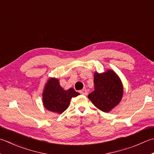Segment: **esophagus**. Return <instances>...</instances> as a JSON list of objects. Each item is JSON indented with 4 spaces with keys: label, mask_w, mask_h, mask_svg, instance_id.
I'll list each match as a JSON object with an SVG mask.
<instances>
[{
    "label": "esophagus",
    "mask_w": 154,
    "mask_h": 154,
    "mask_svg": "<svg viewBox=\"0 0 154 154\" xmlns=\"http://www.w3.org/2000/svg\"><path fill=\"white\" fill-rule=\"evenodd\" d=\"M80 93H81L82 95H87V91L86 89H83V90H81V91H80Z\"/></svg>",
    "instance_id": "1"
}]
</instances>
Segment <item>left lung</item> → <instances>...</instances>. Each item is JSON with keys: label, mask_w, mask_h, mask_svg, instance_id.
<instances>
[{"label": "left lung", "mask_w": 154, "mask_h": 154, "mask_svg": "<svg viewBox=\"0 0 154 154\" xmlns=\"http://www.w3.org/2000/svg\"><path fill=\"white\" fill-rule=\"evenodd\" d=\"M95 90L88 98L99 109L108 113L118 105L123 95L121 79L115 71L108 69L103 73L94 72Z\"/></svg>", "instance_id": "obj_1"}]
</instances>
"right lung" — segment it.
<instances>
[{
	"label": "right lung",
	"mask_w": 154,
	"mask_h": 154,
	"mask_svg": "<svg viewBox=\"0 0 154 154\" xmlns=\"http://www.w3.org/2000/svg\"><path fill=\"white\" fill-rule=\"evenodd\" d=\"M80 95L73 88L65 90L60 85L59 80L51 77L47 80L43 92L44 107L51 112L61 114L67 109L72 97Z\"/></svg>",
	"instance_id": "1"
}]
</instances>
